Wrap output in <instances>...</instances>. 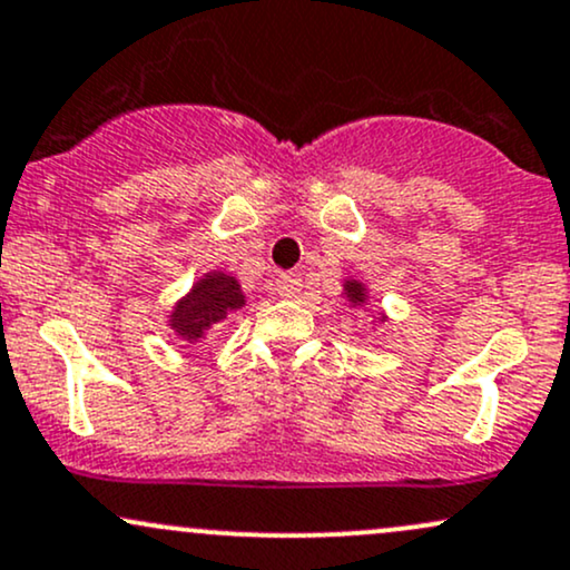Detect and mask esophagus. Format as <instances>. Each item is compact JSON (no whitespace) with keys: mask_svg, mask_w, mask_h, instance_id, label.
I'll return each instance as SVG.
<instances>
[{"mask_svg":"<svg viewBox=\"0 0 570 570\" xmlns=\"http://www.w3.org/2000/svg\"><path fill=\"white\" fill-rule=\"evenodd\" d=\"M277 293L283 298H296L301 293V274L298 272H285L277 277Z\"/></svg>","mask_w":570,"mask_h":570,"instance_id":"obj_1","label":"esophagus"}]
</instances>
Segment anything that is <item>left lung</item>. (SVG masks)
<instances>
[{
	"instance_id": "obj_1",
	"label": "left lung",
	"mask_w": 570,
	"mask_h": 570,
	"mask_svg": "<svg viewBox=\"0 0 570 570\" xmlns=\"http://www.w3.org/2000/svg\"><path fill=\"white\" fill-rule=\"evenodd\" d=\"M341 287H344V291H341V296L346 298V304L352 306V309H363V312H367L373 317V323H386V312H373L371 309V291H367V285L363 283V279H357V277H346L344 283H341Z\"/></svg>"
}]
</instances>
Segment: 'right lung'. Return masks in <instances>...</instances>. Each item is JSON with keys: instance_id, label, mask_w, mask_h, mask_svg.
<instances>
[{"instance_id": "add662e5", "label": "right lung", "mask_w": 570, "mask_h": 570, "mask_svg": "<svg viewBox=\"0 0 570 570\" xmlns=\"http://www.w3.org/2000/svg\"><path fill=\"white\" fill-rule=\"evenodd\" d=\"M247 304L243 285L234 274L224 269H210L189 287L167 312V325L173 336L184 344H199L213 327L229 320Z\"/></svg>"}]
</instances>
